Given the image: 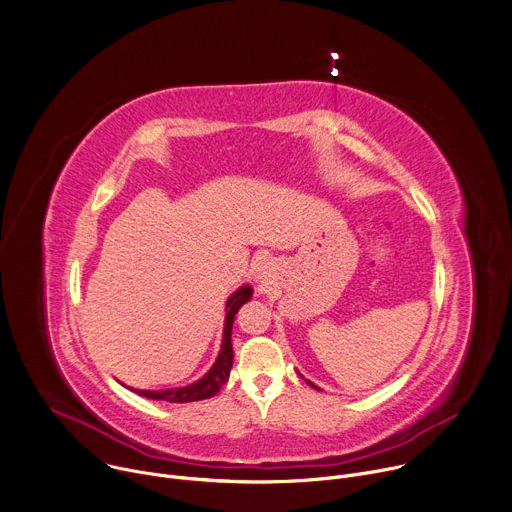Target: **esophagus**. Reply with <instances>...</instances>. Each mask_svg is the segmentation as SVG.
<instances>
[{"label": "esophagus", "mask_w": 512, "mask_h": 512, "mask_svg": "<svg viewBox=\"0 0 512 512\" xmlns=\"http://www.w3.org/2000/svg\"><path fill=\"white\" fill-rule=\"evenodd\" d=\"M271 267H273V263H271L269 257H257V259L253 261V265H251V273H253V277H255L257 281H259V279H267Z\"/></svg>", "instance_id": "1"}]
</instances>
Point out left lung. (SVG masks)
Masks as SVG:
<instances>
[{
    "instance_id": "obj_1",
    "label": "left lung",
    "mask_w": 512,
    "mask_h": 512,
    "mask_svg": "<svg viewBox=\"0 0 512 512\" xmlns=\"http://www.w3.org/2000/svg\"><path fill=\"white\" fill-rule=\"evenodd\" d=\"M305 382H307V384H309V386H311V388H315V390H319V388H317V386H315V384H313V382H309V380H305Z\"/></svg>"
}]
</instances>
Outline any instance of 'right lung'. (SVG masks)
I'll return each instance as SVG.
<instances>
[{
    "label": "right lung",
    "mask_w": 512,
    "mask_h": 512,
    "mask_svg": "<svg viewBox=\"0 0 512 512\" xmlns=\"http://www.w3.org/2000/svg\"><path fill=\"white\" fill-rule=\"evenodd\" d=\"M253 295L251 285L239 287L229 299H227V315H225V329H223V342H221V352L213 364V368L195 384L183 386V388H170V390H134L138 396L150 398V400H164V402H175V404H185V402H197V400H207L215 396L229 380L231 368H233V346H231V331H233V321L237 311L241 309L243 303H247Z\"/></svg>",
    "instance_id": "1"
}]
</instances>
